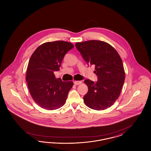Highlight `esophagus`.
<instances>
[{
    "label": "esophagus",
    "instance_id": "34e87169",
    "mask_svg": "<svg viewBox=\"0 0 151 151\" xmlns=\"http://www.w3.org/2000/svg\"><path fill=\"white\" fill-rule=\"evenodd\" d=\"M81 83V81H74V84L75 85H79Z\"/></svg>",
    "mask_w": 151,
    "mask_h": 151
}]
</instances>
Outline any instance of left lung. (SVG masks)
I'll list each match as a JSON object with an SVG mask.
<instances>
[{
    "mask_svg": "<svg viewBox=\"0 0 151 151\" xmlns=\"http://www.w3.org/2000/svg\"><path fill=\"white\" fill-rule=\"evenodd\" d=\"M75 46L88 65L95 67L97 82L86 79L88 88L83 99L86 106L101 110L110 107L119 97L125 72L121 58L110 44L98 40L77 42Z\"/></svg>",
    "mask_w": 151,
    "mask_h": 151,
    "instance_id": "8db88e82",
    "label": "left lung"
}]
</instances>
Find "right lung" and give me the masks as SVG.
<instances>
[{
	"label": "right lung",
	"instance_id": "obj_1",
	"mask_svg": "<svg viewBox=\"0 0 151 151\" xmlns=\"http://www.w3.org/2000/svg\"><path fill=\"white\" fill-rule=\"evenodd\" d=\"M73 47L63 41L47 42L39 46L30 57L26 80L32 99L40 107L52 110L65 105L73 83L57 79L54 72L59 70L65 54Z\"/></svg>",
	"mask_w": 151,
	"mask_h": 151
}]
</instances>
